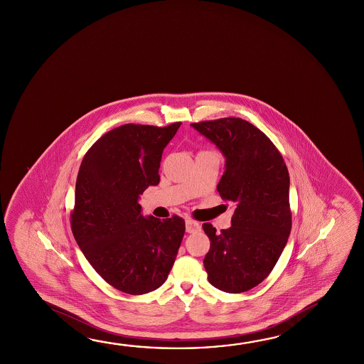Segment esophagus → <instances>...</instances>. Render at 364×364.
<instances>
[{
  "instance_id": "1",
  "label": "esophagus",
  "mask_w": 364,
  "mask_h": 364,
  "mask_svg": "<svg viewBox=\"0 0 364 364\" xmlns=\"http://www.w3.org/2000/svg\"><path fill=\"white\" fill-rule=\"evenodd\" d=\"M185 226H186V232L194 233L200 231V225L198 223L197 220L188 218L185 220Z\"/></svg>"
}]
</instances>
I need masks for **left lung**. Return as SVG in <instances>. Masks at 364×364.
Instances as JSON below:
<instances>
[{"label":"left lung","mask_w":364,"mask_h":364,"mask_svg":"<svg viewBox=\"0 0 364 364\" xmlns=\"http://www.w3.org/2000/svg\"><path fill=\"white\" fill-rule=\"evenodd\" d=\"M226 157L217 185L223 200L235 203L232 226L203 230L210 249L203 260L209 283L223 292L241 293L260 284L279 259L291 228L289 173L274 144L241 118L191 123Z\"/></svg>","instance_id":"left-lung-1"}]
</instances>
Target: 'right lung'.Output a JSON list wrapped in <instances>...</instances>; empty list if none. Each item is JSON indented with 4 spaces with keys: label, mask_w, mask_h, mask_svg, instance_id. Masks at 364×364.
Returning a JSON list of instances; mask_svg holds the SVG:
<instances>
[{
    "label": "right lung",
    "mask_w": 364,
    "mask_h": 364,
    "mask_svg": "<svg viewBox=\"0 0 364 364\" xmlns=\"http://www.w3.org/2000/svg\"><path fill=\"white\" fill-rule=\"evenodd\" d=\"M180 124L114 128L90 147L78 170L72 233L96 273L120 292L161 287L184 237L181 217L146 218L138 203L160 183L162 152Z\"/></svg>",
    "instance_id": "right-lung-1"
}]
</instances>
